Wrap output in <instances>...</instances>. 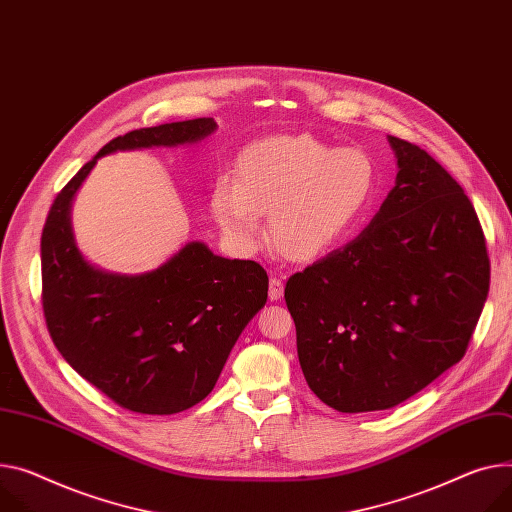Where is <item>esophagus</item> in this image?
Returning a JSON list of instances; mask_svg holds the SVG:
<instances>
[{
    "label": "esophagus",
    "instance_id": "34e87169",
    "mask_svg": "<svg viewBox=\"0 0 512 512\" xmlns=\"http://www.w3.org/2000/svg\"><path fill=\"white\" fill-rule=\"evenodd\" d=\"M283 297V283L277 279V274H270V283H268V299L270 301H279Z\"/></svg>",
    "mask_w": 512,
    "mask_h": 512
}]
</instances>
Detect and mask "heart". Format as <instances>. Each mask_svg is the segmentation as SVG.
Listing matches in <instances>:
<instances>
[{"instance_id": "b5f03b06", "label": "heart", "mask_w": 512, "mask_h": 512, "mask_svg": "<svg viewBox=\"0 0 512 512\" xmlns=\"http://www.w3.org/2000/svg\"><path fill=\"white\" fill-rule=\"evenodd\" d=\"M375 166L357 147L334 149L311 135H272L250 143L238 178H217L211 209L227 238L254 248L260 213L268 242L291 262H313L338 248L365 215Z\"/></svg>"}]
</instances>
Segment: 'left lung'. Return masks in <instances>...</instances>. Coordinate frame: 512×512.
<instances>
[{
    "mask_svg": "<svg viewBox=\"0 0 512 512\" xmlns=\"http://www.w3.org/2000/svg\"><path fill=\"white\" fill-rule=\"evenodd\" d=\"M387 141L398 176L379 213L285 287L305 381L346 414L398 406L459 363L490 289L463 188L418 145Z\"/></svg>",
    "mask_w": 512,
    "mask_h": 512,
    "instance_id": "8db88e82",
    "label": "left lung"
}]
</instances>
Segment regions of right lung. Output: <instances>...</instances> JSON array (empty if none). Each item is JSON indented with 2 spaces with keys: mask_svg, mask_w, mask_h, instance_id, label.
I'll list each match as a JSON object with an SVG mask.
<instances>
[{
  "mask_svg": "<svg viewBox=\"0 0 512 512\" xmlns=\"http://www.w3.org/2000/svg\"><path fill=\"white\" fill-rule=\"evenodd\" d=\"M217 129L192 119L131 131L106 143L49 211L43 238V309L63 359L131 412L176 414L205 400L229 352L268 297L266 270L188 242L143 274L106 272L75 246L71 203L100 157L192 145Z\"/></svg>",
  "mask_w": 512,
  "mask_h": 512,
  "instance_id": "right-lung-1",
  "label": "right lung"
}]
</instances>
